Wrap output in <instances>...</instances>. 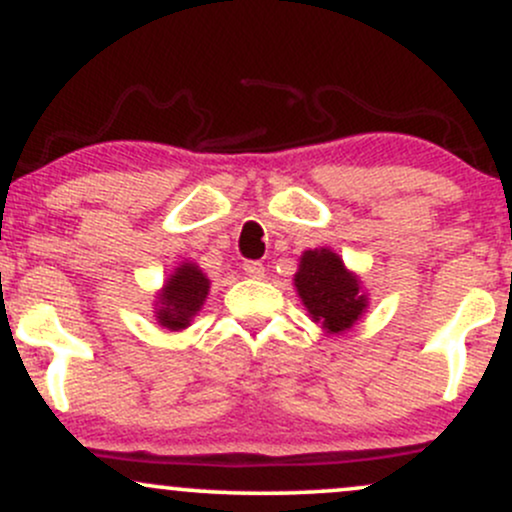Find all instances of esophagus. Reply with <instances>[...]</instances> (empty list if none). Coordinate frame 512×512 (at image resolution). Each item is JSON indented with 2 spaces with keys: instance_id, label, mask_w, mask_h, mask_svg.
<instances>
[{
  "instance_id": "esophagus-1",
  "label": "esophagus",
  "mask_w": 512,
  "mask_h": 512,
  "mask_svg": "<svg viewBox=\"0 0 512 512\" xmlns=\"http://www.w3.org/2000/svg\"><path fill=\"white\" fill-rule=\"evenodd\" d=\"M243 269H245V274L250 276V279H262V276H264V264L257 262V260L245 262Z\"/></svg>"
}]
</instances>
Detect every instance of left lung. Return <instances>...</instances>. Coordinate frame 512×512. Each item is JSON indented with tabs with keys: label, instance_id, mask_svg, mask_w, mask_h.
<instances>
[{
	"label": "left lung",
	"instance_id": "left-lung-1",
	"mask_svg": "<svg viewBox=\"0 0 512 512\" xmlns=\"http://www.w3.org/2000/svg\"><path fill=\"white\" fill-rule=\"evenodd\" d=\"M293 284L313 322H320L327 332L351 330L368 308L358 276L344 267L337 252L327 248L303 252Z\"/></svg>",
	"mask_w": 512,
	"mask_h": 512
}]
</instances>
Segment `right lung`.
<instances>
[{
    "mask_svg": "<svg viewBox=\"0 0 512 512\" xmlns=\"http://www.w3.org/2000/svg\"><path fill=\"white\" fill-rule=\"evenodd\" d=\"M209 293V279L197 264L182 262L163 284L156 301L158 325L170 332L190 327L192 317L199 313Z\"/></svg>",
    "mask_w": 512,
    "mask_h": 512,
    "instance_id": "1",
    "label": "right lung"
}]
</instances>
